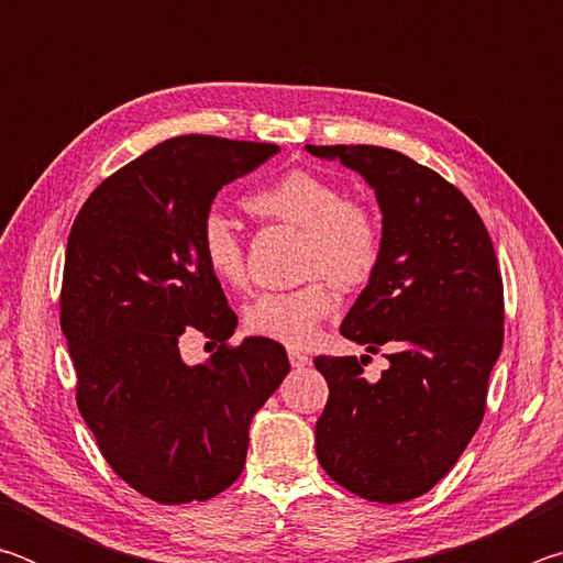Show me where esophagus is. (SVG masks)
<instances>
[{"instance_id": "1", "label": "esophagus", "mask_w": 563, "mask_h": 563, "mask_svg": "<svg viewBox=\"0 0 563 563\" xmlns=\"http://www.w3.org/2000/svg\"><path fill=\"white\" fill-rule=\"evenodd\" d=\"M288 357H290V365L292 367H305V365H308V355H305V352H300V350H290L288 352Z\"/></svg>"}]
</instances>
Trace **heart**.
I'll return each mask as SVG.
<instances>
[{"label":"heart","instance_id":"1","mask_svg":"<svg viewBox=\"0 0 563 563\" xmlns=\"http://www.w3.org/2000/svg\"><path fill=\"white\" fill-rule=\"evenodd\" d=\"M245 208L263 223L302 233V278L325 274L340 292H357L375 278L383 261V228L373 211L352 203L347 190L312 170L295 168L245 198ZM198 251L218 283H245V247L233 223L208 213L198 231ZM335 305V292L312 279L295 290L263 292L247 302L245 328L253 335L290 347L308 345Z\"/></svg>","mask_w":563,"mask_h":563}]
</instances>
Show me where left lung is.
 Listing matches in <instances>:
<instances>
[{
  "instance_id": "1",
  "label": "left lung",
  "mask_w": 563,
  "mask_h": 563,
  "mask_svg": "<svg viewBox=\"0 0 563 563\" xmlns=\"http://www.w3.org/2000/svg\"><path fill=\"white\" fill-rule=\"evenodd\" d=\"M305 151L375 188L383 261L340 332L389 360L373 383L357 357H316L330 387L318 460L362 499L409 501L452 470L482 424L504 342L497 255L474 206L432 168L383 146Z\"/></svg>"
}]
</instances>
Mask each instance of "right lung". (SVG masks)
Here are the masks:
<instances>
[{
  "label": "right lung",
  "mask_w": 563,
  "mask_h": 563,
  "mask_svg": "<svg viewBox=\"0 0 563 563\" xmlns=\"http://www.w3.org/2000/svg\"><path fill=\"white\" fill-rule=\"evenodd\" d=\"M278 151L201 133L168 139L103 180L71 225L62 330L76 407L111 470L158 504L231 487L253 415L290 373L280 342L228 345L238 318L198 251L218 190ZM194 329L219 345L201 366L179 360L177 340Z\"/></svg>",
  "instance_id": "add662e5"
}]
</instances>
